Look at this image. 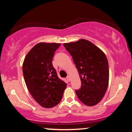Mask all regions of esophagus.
<instances>
[{
  "label": "esophagus",
  "instance_id": "1",
  "mask_svg": "<svg viewBox=\"0 0 132 132\" xmlns=\"http://www.w3.org/2000/svg\"><path fill=\"white\" fill-rule=\"evenodd\" d=\"M66 80H67L68 81H70V76L69 75H68V76H67V77H66Z\"/></svg>",
  "mask_w": 132,
  "mask_h": 132
}]
</instances>
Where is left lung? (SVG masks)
I'll list each match as a JSON object with an SVG mask.
<instances>
[{
	"mask_svg": "<svg viewBox=\"0 0 132 132\" xmlns=\"http://www.w3.org/2000/svg\"><path fill=\"white\" fill-rule=\"evenodd\" d=\"M63 46L72 57L81 86L75 92L86 106L98 104L104 97L109 84V64L105 54L94 44L81 39Z\"/></svg>",
	"mask_w": 132,
	"mask_h": 132,
	"instance_id": "obj_1",
	"label": "left lung"
}]
</instances>
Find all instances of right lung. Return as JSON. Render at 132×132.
<instances>
[{
	"mask_svg": "<svg viewBox=\"0 0 132 132\" xmlns=\"http://www.w3.org/2000/svg\"><path fill=\"white\" fill-rule=\"evenodd\" d=\"M60 43L37 44L26 55L23 64L26 85L34 99L45 108L55 106L62 99L66 82L60 79L52 66Z\"/></svg>",
	"mask_w": 132,
	"mask_h": 132,
	"instance_id": "1",
	"label": "right lung"
}]
</instances>
